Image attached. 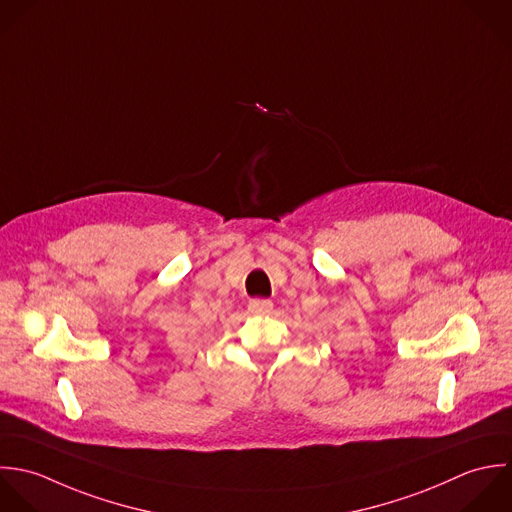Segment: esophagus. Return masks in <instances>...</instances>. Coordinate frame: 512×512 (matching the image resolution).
Wrapping results in <instances>:
<instances>
[{"instance_id":"esophagus-1","label":"esophagus","mask_w":512,"mask_h":512,"mask_svg":"<svg viewBox=\"0 0 512 512\" xmlns=\"http://www.w3.org/2000/svg\"><path fill=\"white\" fill-rule=\"evenodd\" d=\"M273 309V303L269 299H251L249 301V311L255 315H263L269 313Z\"/></svg>"}]
</instances>
